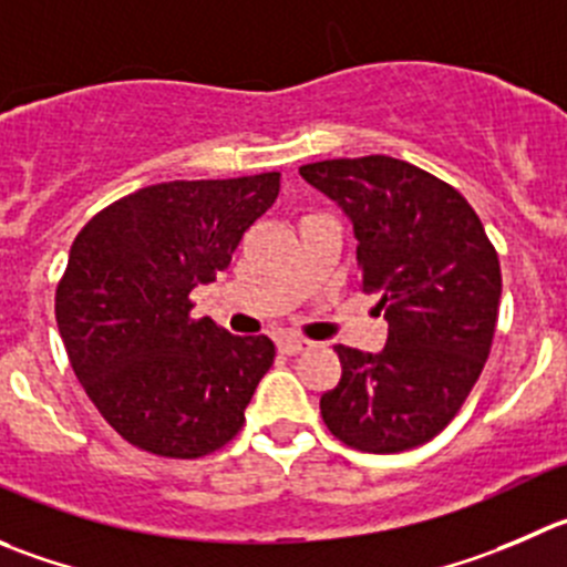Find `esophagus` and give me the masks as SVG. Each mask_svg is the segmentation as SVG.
Returning a JSON list of instances; mask_svg holds the SVG:
<instances>
[{
	"mask_svg": "<svg viewBox=\"0 0 567 567\" xmlns=\"http://www.w3.org/2000/svg\"><path fill=\"white\" fill-rule=\"evenodd\" d=\"M311 348H315V342H309V339H300V337H287L278 342V350L287 355L306 353V350H311Z\"/></svg>",
	"mask_w": 567,
	"mask_h": 567,
	"instance_id": "esophagus-1",
	"label": "esophagus"
}]
</instances>
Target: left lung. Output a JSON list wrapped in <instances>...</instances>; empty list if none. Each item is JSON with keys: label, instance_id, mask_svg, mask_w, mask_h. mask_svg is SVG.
<instances>
[{"label": "left lung", "instance_id": "left-lung-1", "mask_svg": "<svg viewBox=\"0 0 567 567\" xmlns=\"http://www.w3.org/2000/svg\"><path fill=\"white\" fill-rule=\"evenodd\" d=\"M353 223L361 292L390 326L381 353L337 344L342 379L320 398L339 442L368 454L417 449L454 420L493 348L501 264L471 203L390 155L300 166Z\"/></svg>", "mask_w": 567, "mask_h": 567}]
</instances>
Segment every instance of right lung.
I'll return each mask as SVG.
<instances>
[{
  "mask_svg": "<svg viewBox=\"0 0 567 567\" xmlns=\"http://www.w3.org/2000/svg\"><path fill=\"white\" fill-rule=\"evenodd\" d=\"M280 172L138 188L85 223L55 292L74 375L131 445L199 460L228 445L275 359L267 337L192 317L194 287L228 269Z\"/></svg>",
  "mask_w": 567,
  "mask_h": 567,
  "instance_id": "right-lung-1",
  "label": "right lung"
}]
</instances>
